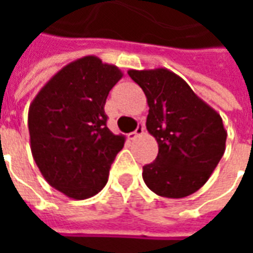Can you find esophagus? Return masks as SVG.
I'll return each mask as SVG.
<instances>
[{
  "label": "esophagus",
  "mask_w": 253,
  "mask_h": 253,
  "mask_svg": "<svg viewBox=\"0 0 253 253\" xmlns=\"http://www.w3.org/2000/svg\"><path fill=\"white\" fill-rule=\"evenodd\" d=\"M143 134V126L142 125H139V126L137 127V130H135V131H132V132H130V134H128V135H127V137H128V139H137L138 137H141V135H142Z\"/></svg>",
  "instance_id": "34e87169"
}]
</instances>
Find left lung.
<instances>
[{
  "label": "left lung",
  "instance_id": "1",
  "mask_svg": "<svg viewBox=\"0 0 253 253\" xmlns=\"http://www.w3.org/2000/svg\"><path fill=\"white\" fill-rule=\"evenodd\" d=\"M149 105L146 128L159 145L142 177L154 194L184 198L205 186L225 153L222 118L176 73L165 67L128 70Z\"/></svg>",
  "mask_w": 253,
  "mask_h": 253
}]
</instances>
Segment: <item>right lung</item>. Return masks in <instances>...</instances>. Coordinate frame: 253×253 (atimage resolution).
I'll return each instance as SVG.
<instances>
[{
	"label": "right lung",
	"instance_id": "add662e5",
	"mask_svg": "<svg viewBox=\"0 0 253 253\" xmlns=\"http://www.w3.org/2000/svg\"><path fill=\"white\" fill-rule=\"evenodd\" d=\"M123 73L94 55L76 59L38 92L28 110L32 157L55 190L76 201L99 194L125 135L107 127V96Z\"/></svg>",
	"mask_w": 253,
	"mask_h": 253
}]
</instances>
